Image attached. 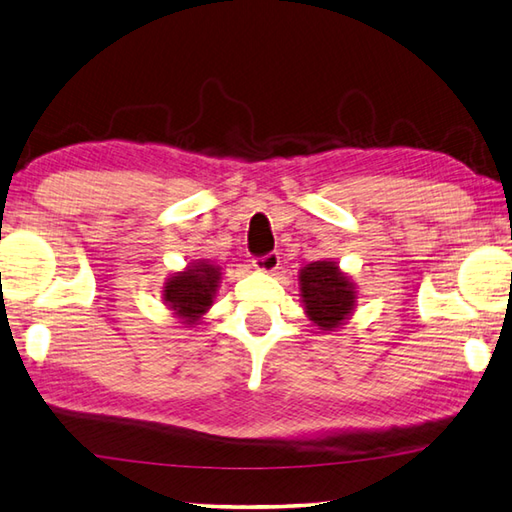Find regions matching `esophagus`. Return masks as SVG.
<instances>
[{
    "mask_svg": "<svg viewBox=\"0 0 512 512\" xmlns=\"http://www.w3.org/2000/svg\"><path fill=\"white\" fill-rule=\"evenodd\" d=\"M278 265H281V256H278L276 252L267 254V256H258V258H254V267L258 269V272L272 274V272H276Z\"/></svg>",
    "mask_w": 512,
    "mask_h": 512,
    "instance_id": "obj_1",
    "label": "esophagus"
}]
</instances>
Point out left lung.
Returning <instances> with one entry per match:
<instances>
[{"mask_svg": "<svg viewBox=\"0 0 512 512\" xmlns=\"http://www.w3.org/2000/svg\"><path fill=\"white\" fill-rule=\"evenodd\" d=\"M303 307L310 321L323 332L345 325L356 305V285L334 260H316L298 272Z\"/></svg>", "mask_w": 512, "mask_h": 512, "instance_id": "1", "label": "left lung"}]
</instances>
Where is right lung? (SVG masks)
<instances>
[{
	"label": "right lung",
	"mask_w": 512,
	"mask_h": 512,
	"mask_svg": "<svg viewBox=\"0 0 512 512\" xmlns=\"http://www.w3.org/2000/svg\"><path fill=\"white\" fill-rule=\"evenodd\" d=\"M220 276H223V272L211 260H194L182 272L167 278L165 287H162L165 305L173 316L180 318V323L189 327L198 325L200 318L207 314L211 303H214Z\"/></svg>",
	"instance_id": "right-lung-1"
}]
</instances>
